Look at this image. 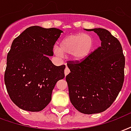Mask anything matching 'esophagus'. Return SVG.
Masks as SVG:
<instances>
[{
  "label": "esophagus",
  "mask_w": 131,
  "mask_h": 131,
  "mask_svg": "<svg viewBox=\"0 0 131 131\" xmlns=\"http://www.w3.org/2000/svg\"><path fill=\"white\" fill-rule=\"evenodd\" d=\"M69 72H70V70L69 69L68 67H66L65 69H64V75H68L69 73Z\"/></svg>",
  "instance_id": "obj_1"
}]
</instances>
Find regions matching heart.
<instances>
[{
  "instance_id": "1",
  "label": "heart",
  "mask_w": 131,
  "mask_h": 131,
  "mask_svg": "<svg viewBox=\"0 0 131 131\" xmlns=\"http://www.w3.org/2000/svg\"><path fill=\"white\" fill-rule=\"evenodd\" d=\"M94 46V40L90 34H74L66 37L60 41V47H53V53L59 57L71 54L75 61H82L90 56Z\"/></svg>"
}]
</instances>
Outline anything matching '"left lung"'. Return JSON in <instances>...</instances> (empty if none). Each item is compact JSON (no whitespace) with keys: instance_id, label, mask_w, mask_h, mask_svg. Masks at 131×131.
<instances>
[{"instance_id":"1","label":"left lung","mask_w":131,"mask_h":131,"mask_svg":"<svg viewBox=\"0 0 131 131\" xmlns=\"http://www.w3.org/2000/svg\"><path fill=\"white\" fill-rule=\"evenodd\" d=\"M85 30L97 34L101 45L83 60L68 61L66 80L72 105L92 115L107 110L117 97L124 80L125 57L119 41L109 31Z\"/></svg>"}]
</instances>
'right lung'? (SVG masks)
<instances>
[{
  "label": "right lung",
  "instance_id": "right-lung-1",
  "mask_svg": "<svg viewBox=\"0 0 131 131\" xmlns=\"http://www.w3.org/2000/svg\"><path fill=\"white\" fill-rule=\"evenodd\" d=\"M62 31L31 26L14 39L7 56L5 84L11 100L22 110L39 112L50 103L65 65L53 64V46Z\"/></svg>",
  "mask_w": 131,
  "mask_h": 131
}]
</instances>
